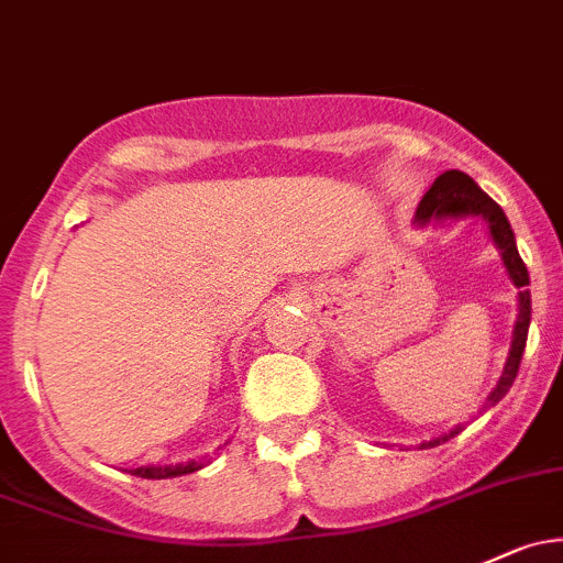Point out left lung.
Listing matches in <instances>:
<instances>
[{
	"label": "left lung",
	"mask_w": 563,
	"mask_h": 563,
	"mask_svg": "<svg viewBox=\"0 0 563 563\" xmlns=\"http://www.w3.org/2000/svg\"><path fill=\"white\" fill-rule=\"evenodd\" d=\"M470 216L483 218L485 227H488L490 242H494V247L499 251L501 264H505L507 277L512 280V286L520 288L518 291V321H516V329H512L510 356H507V361H505V372H501L499 383H496L494 390L485 396L483 410H488V407L499 405V401L505 399V394L510 390L512 380H516L520 358H523L526 336H529V323H531V294H529V288H526L529 286V269H526V264L520 262L516 234H512V227H510V221H507L505 210H501V207L496 205L494 199H490L488 194H485L470 175L459 173V169H448V173H442L434 183H431V188L423 194L421 205H418L416 221L412 223H416L418 229H423V227H429V223L431 227H437V223H445L448 218H470ZM461 429H464L461 423L453 426L451 431H445V434L434 437V440H429V442H421L418 448L442 445V442H448L451 437L459 434Z\"/></svg>",
	"instance_id": "8db88e82"
}]
</instances>
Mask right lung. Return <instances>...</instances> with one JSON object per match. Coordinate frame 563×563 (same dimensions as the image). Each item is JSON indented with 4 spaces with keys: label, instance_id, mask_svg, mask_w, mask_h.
<instances>
[{
    "label": "right lung",
    "instance_id": "1",
    "mask_svg": "<svg viewBox=\"0 0 563 563\" xmlns=\"http://www.w3.org/2000/svg\"><path fill=\"white\" fill-rule=\"evenodd\" d=\"M207 461H183V464H151V466H137L132 470V475L147 477V481H167V477H180L191 475V472L202 470Z\"/></svg>",
    "mask_w": 563,
    "mask_h": 563
}]
</instances>
